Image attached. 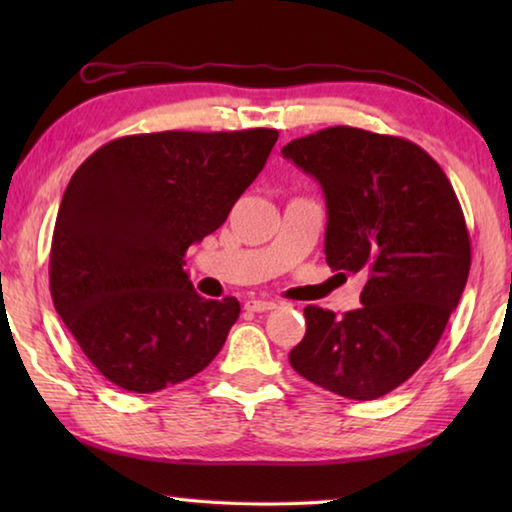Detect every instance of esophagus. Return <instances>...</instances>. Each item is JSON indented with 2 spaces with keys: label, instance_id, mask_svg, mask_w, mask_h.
<instances>
[{
  "label": "esophagus",
  "instance_id": "esophagus-1",
  "mask_svg": "<svg viewBox=\"0 0 512 512\" xmlns=\"http://www.w3.org/2000/svg\"><path fill=\"white\" fill-rule=\"evenodd\" d=\"M277 302L275 300H262V298H253L246 302V309L248 311H268V309H275Z\"/></svg>",
  "mask_w": 512,
  "mask_h": 512
}]
</instances>
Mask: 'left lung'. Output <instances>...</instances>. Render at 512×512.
Wrapping results in <instances>:
<instances>
[{
    "label": "left lung",
    "instance_id": "obj_1",
    "mask_svg": "<svg viewBox=\"0 0 512 512\" xmlns=\"http://www.w3.org/2000/svg\"><path fill=\"white\" fill-rule=\"evenodd\" d=\"M282 155L314 176L327 203L329 268L368 277L359 309L305 307L291 368L348 400H377L436 348L470 273L461 203L418 144L352 126L298 137Z\"/></svg>",
    "mask_w": 512,
    "mask_h": 512
}]
</instances>
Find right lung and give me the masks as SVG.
Here are the masks:
<instances>
[{
  "label": "right lung",
  "instance_id": "right-lung-1",
  "mask_svg": "<svg viewBox=\"0 0 512 512\" xmlns=\"http://www.w3.org/2000/svg\"><path fill=\"white\" fill-rule=\"evenodd\" d=\"M275 128L164 131L103 144L60 201L49 255L54 307L112 384L155 393L210 366L239 300H205L185 271L264 169Z\"/></svg>",
  "mask_w": 512,
  "mask_h": 512
}]
</instances>
